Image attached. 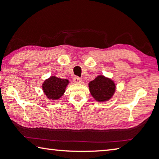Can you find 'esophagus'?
Returning <instances> with one entry per match:
<instances>
[{"label":"esophagus","mask_w":159,"mask_h":159,"mask_svg":"<svg viewBox=\"0 0 159 159\" xmlns=\"http://www.w3.org/2000/svg\"><path fill=\"white\" fill-rule=\"evenodd\" d=\"M74 80V83H80L82 82V79H80V78L78 77V76H75L74 78V80Z\"/></svg>","instance_id":"34e87169"}]
</instances>
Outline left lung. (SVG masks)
Instances as JSON below:
<instances>
[{
    "mask_svg": "<svg viewBox=\"0 0 159 159\" xmlns=\"http://www.w3.org/2000/svg\"><path fill=\"white\" fill-rule=\"evenodd\" d=\"M91 95L98 102H106L111 99L116 91L114 81L103 75H99L88 83Z\"/></svg>",
    "mask_w": 159,
    "mask_h": 159,
    "instance_id": "left-lung-1",
    "label": "left lung"
}]
</instances>
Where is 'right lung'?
I'll list each match as a JSON object with an SVG mask.
<instances>
[{
    "label": "right lung",
    "mask_w": 159,
    "mask_h": 159,
    "mask_svg": "<svg viewBox=\"0 0 159 159\" xmlns=\"http://www.w3.org/2000/svg\"><path fill=\"white\" fill-rule=\"evenodd\" d=\"M69 83V80L52 76L49 79L45 80L42 88L44 94L48 99L57 100L64 95Z\"/></svg>",
    "instance_id": "1"
}]
</instances>
